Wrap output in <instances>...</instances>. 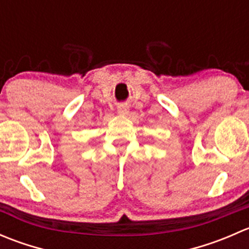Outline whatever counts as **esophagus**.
<instances>
[{"mask_svg":"<svg viewBox=\"0 0 249 249\" xmlns=\"http://www.w3.org/2000/svg\"><path fill=\"white\" fill-rule=\"evenodd\" d=\"M118 114L122 115V117H125V115H127V114H129V107L124 106V105L119 106V107H118Z\"/></svg>","mask_w":249,"mask_h":249,"instance_id":"34e87169","label":"esophagus"}]
</instances>
